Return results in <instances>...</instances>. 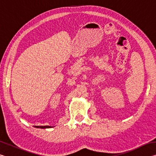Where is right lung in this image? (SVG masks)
Instances as JSON below:
<instances>
[{"instance_id": "right-lung-1", "label": "right lung", "mask_w": 156, "mask_h": 156, "mask_svg": "<svg viewBox=\"0 0 156 156\" xmlns=\"http://www.w3.org/2000/svg\"><path fill=\"white\" fill-rule=\"evenodd\" d=\"M34 127L40 128V129H48V128L52 127V126H34Z\"/></svg>"}]
</instances>
